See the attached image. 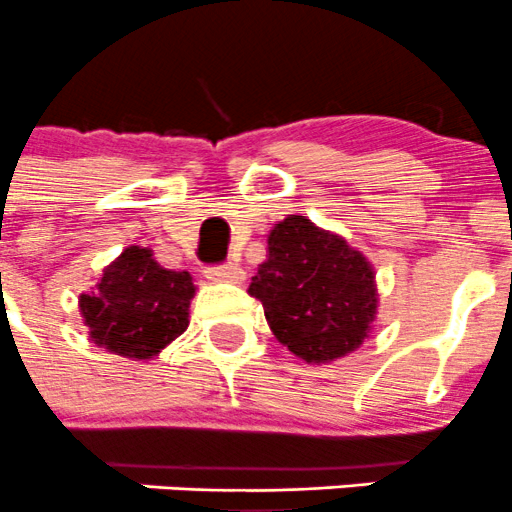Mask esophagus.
Wrapping results in <instances>:
<instances>
[{
  "label": "esophagus",
  "mask_w": 512,
  "mask_h": 512,
  "mask_svg": "<svg viewBox=\"0 0 512 512\" xmlns=\"http://www.w3.org/2000/svg\"><path fill=\"white\" fill-rule=\"evenodd\" d=\"M205 277L210 282H232V285H240L245 280V270L237 265H217V267H207Z\"/></svg>",
  "instance_id": "34e87169"
}]
</instances>
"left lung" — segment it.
Wrapping results in <instances>:
<instances>
[{"mask_svg":"<svg viewBox=\"0 0 512 512\" xmlns=\"http://www.w3.org/2000/svg\"><path fill=\"white\" fill-rule=\"evenodd\" d=\"M272 335L295 357L322 365L355 352L377 317L375 267L337 232L287 215L267 235V260L247 287Z\"/></svg>","mask_w":512,"mask_h":512,"instance_id":"1","label":"left lung"}]
</instances>
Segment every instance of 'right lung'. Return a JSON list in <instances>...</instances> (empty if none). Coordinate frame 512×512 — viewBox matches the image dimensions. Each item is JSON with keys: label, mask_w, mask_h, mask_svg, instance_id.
Instances as JSON below:
<instances>
[{"label": "right lung", "mask_w": 512, "mask_h": 512, "mask_svg": "<svg viewBox=\"0 0 512 512\" xmlns=\"http://www.w3.org/2000/svg\"><path fill=\"white\" fill-rule=\"evenodd\" d=\"M197 287L190 272L167 270L150 247H124L104 267L92 292L79 295V315L97 347L152 360L190 325Z\"/></svg>", "instance_id": "obj_1"}]
</instances>
